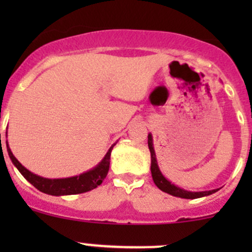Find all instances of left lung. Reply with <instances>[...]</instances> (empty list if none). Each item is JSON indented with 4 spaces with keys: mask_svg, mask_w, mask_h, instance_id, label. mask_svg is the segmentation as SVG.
I'll list each match as a JSON object with an SVG mask.
<instances>
[{
    "mask_svg": "<svg viewBox=\"0 0 252 252\" xmlns=\"http://www.w3.org/2000/svg\"><path fill=\"white\" fill-rule=\"evenodd\" d=\"M147 144H149L150 154H151V174L154 183L156 184V187L158 188L162 191L167 192L169 195H173V196L182 197V199H199V197L208 196V195L213 194V192L218 191V189L213 190H207V191H190V190H185L183 188L178 187V185L173 184L172 182H169L163 173L159 169L158 163H157L156 158V152L154 149V139H152V134L149 133L147 135Z\"/></svg>",
    "mask_w": 252,
    "mask_h": 252,
    "instance_id": "obj_1",
    "label": "left lung"
}]
</instances>
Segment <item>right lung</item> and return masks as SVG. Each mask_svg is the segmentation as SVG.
I'll use <instances>...</instances> for the list:
<instances>
[{
	"label": "right lung",
	"mask_w": 252,
	"mask_h": 252,
	"mask_svg": "<svg viewBox=\"0 0 252 252\" xmlns=\"http://www.w3.org/2000/svg\"><path fill=\"white\" fill-rule=\"evenodd\" d=\"M117 142L108 149L106 152L105 157L96 164L94 168L89 169V171L84 172V173L74 175V177H68V178H58V179H50V178L40 177V175L32 173L29 169L25 168L22 163L14 157L12 154L11 149H9L8 141H6L7 145V151H8L9 158L12 159V163L17 167L18 171L20 174L30 183L34 185L37 190L45 194L52 195V196H63V195H75L81 194V192L90 191V190L95 189L108 173L110 169V161H111V152L112 149L114 147Z\"/></svg>",
	"instance_id": "obj_1"
}]
</instances>
